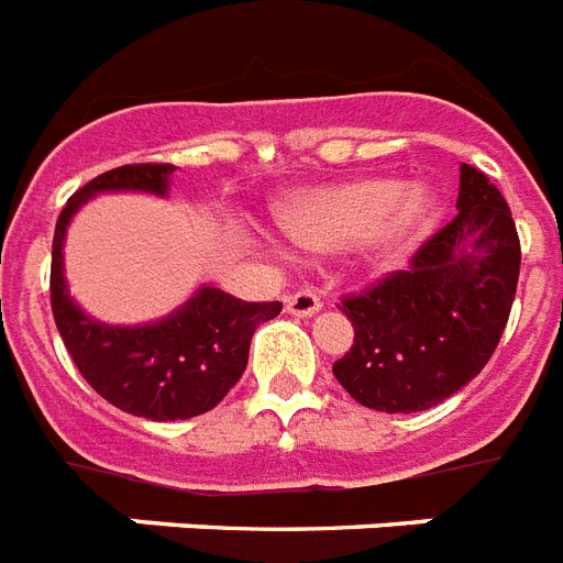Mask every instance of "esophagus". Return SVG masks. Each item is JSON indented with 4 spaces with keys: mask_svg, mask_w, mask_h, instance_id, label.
Returning a JSON list of instances; mask_svg holds the SVG:
<instances>
[{
    "mask_svg": "<svg viewBox=\"0 0 563 563\" xmlns=\"http://www.w3.org/2000/svg\"><path fill=\"white\" fill-rule=\"evenodd\" d=\"M287 313H294V317H313L322 310V299L317 296V290H310V287H302V290H294V294L285 299Z\"/></svg>",
    "mask_w": 563,
    "mask_h": 563,
    "instance_id": "obj_1",
    "label": "esophagus"
}]
</instances>
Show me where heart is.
<instances>
[{"mask_svg": "<svg viewBox=\"0 0 563 563\" xmlns=\"http://www.w3.org/2000/svg\"><path fill=\"white\" fill-rule=\"evenodd\" d=\"M285 235L310 253H334L363 238L377 261H395L433 232L442 200L395 177H360L336 186L299 188L273 206Z\"/></svg>", "mask_w": 563, "mask_h": 563, "instance_id": "1", "label": "heart"}]
</instances>
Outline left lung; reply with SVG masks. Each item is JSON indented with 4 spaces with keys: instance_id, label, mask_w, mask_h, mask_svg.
<instances>
[{
    "instance_id": "8db88e82",
    "label": "left lung",
    "mask_w": 563,
    "mask_h": 563,
    "mask_svg": "<svg viewBox=\"0 0 563 563\" xmlns=\"http://www.w3.org/2000/svg\"><path fill=\"white\" fill-rule=\"evenodd\" d=\"M460 214L363 294L345 296L352 352L334 377L377 412H421L474 380L509 322L520 241L509 203L479 168H460Z\"/></svg>"
}]
</instances>
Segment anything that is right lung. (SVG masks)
I'll list each match as a JSON object with an SVG mask.
<instances>
[{"mask_svg": "<svg viewBox=\"0 0 563 563\" xmlns=\"http://www.w3.org/2000/svg\"><path fill=\"white\" fill-rule=\"evenodd\" d=\"M174 170L165 162L107 170L69 197L52 241V313L66 352L112 407L154 421H183L218 407L244 375L255 328L282 310V302H244L206 285L147 325H107L75 305L63 276V238L75 211L101 191L165 197Z\"/></svg>", "mask_w": 563, "mask_h": 563, "instance_id": "right-lung-1", "label": "right lung"}]
</instances>
